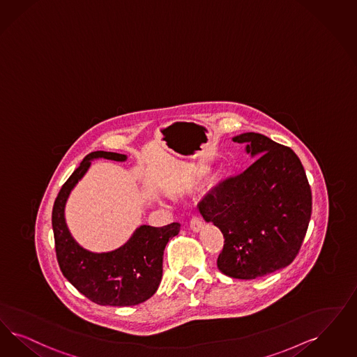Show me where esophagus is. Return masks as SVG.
Returning <instances> with one entry per match:
<instances>
[{
  "instance_id": "obj_1",
  "label": "esophagus",
  "mask_w": 357,
  "mask_h": 357,
  "mask_svg": "<svg viewBox=\"0 0 357 357\" xmlns=\"http://www.w3.org/2000/svg\"><path fill=\"white\" fill-rule=\"evenodd\" d=\"M190 227H191V229L194 232H199L203 228V222H202V219L197 215H194L191 218V220H190Z\"/></svg>"
}]
</instances>
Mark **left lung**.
I'll list each match as a JSON object with an SVG mask.
<instances>
[{
    "label": "left lung",
    "instance_id": "1",
    "mask_svg": "<svg viewBox=\"0 0 357 357\" xmlns=\"http://www.w3.org/2000/svg\"><path fill=\"white\" fill-rule=\"evenodd\" d=\"M256 160L199 203L206 222L224 236L218 268L228 277L256 280L294 261L307 232L311 188L294 151L259 133H243Z\"/></svg>",
    "mask_w": 357,
    "mask_h": 357
}]
</instances>
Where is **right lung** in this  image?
I'll use <instances>...</instances> for the list:
<instances>
[{
	"instance_id": "1",
	"label": "right lung",
	"mask_w": 357,
	"mask_h": 357,
	"mask_svg": "<svg viewBox=\"0 0 357 357\" xmlns=\"http://www.w3.org/2000/svg\"><path fill=\"white\" fill-rule=\"evenodd\" d=\"M96 158L126 160L125 154L89 153L62 185L52 207L55 252L63 275L86 298L101 306H135L148 301L160 286L166 244L179 234L181 224L155 228L141 225L125 245L108 253H93L79 245L64 220V206L76 183Z\"/></svg>"
}]
</instances>
